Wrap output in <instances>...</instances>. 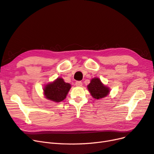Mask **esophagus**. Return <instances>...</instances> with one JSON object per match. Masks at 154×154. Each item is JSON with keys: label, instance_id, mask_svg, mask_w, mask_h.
Wrapping results in <instances>:
<instances>
[{"label": "esophagus", "instance_id": "obj_1", "mask_svg": "<svg viewBox=\"0 0 154 154\" xmlns=\"http://www.w3.org/2000/svg\"><path fill=\"white\" fill-rule=\"evenodd\" d=\"M75 84H76V85L78 86V87H81V86H82L83 83H82V82L81 81H77V82H76Z\"/></svg>", "mask_w": 154, "mask_h": 154}]
</instances>
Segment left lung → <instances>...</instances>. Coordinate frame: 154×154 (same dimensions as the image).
I'll return each instance as SVG.
<instances>
[{
    "instance_id": "obj_1",
    "label": "left lung",
    "mask_w": 154,
    "mask_h": 154,
    "mask_svg": "<svg viewBox=\"0 0 154 154\" xmlns=\"http://www.w3.org/2000/svg\"><path fill=\"white\" fill-rule=\"evenodd\" d=\"M92 96L95 99H101L106 96L109 93V88L104 86L99 78H93L87 86Z\"/></svg>"
}]
</instances>
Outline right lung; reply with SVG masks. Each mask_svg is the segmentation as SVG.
<instances>
[{"mask_svg": "<svg viewBox=\"0 0 154 154\" xmlns=\"http://www.w3.org/2000/svg\"><path fill=\"white\" fill-rule=\"evenodd\" d=\"M70 88L71 85L65 82L62 78H59L45 87L44 88V95L48 100L54 102H60L66 98Z\"/></svg>", "mask_w": 154, "mask_h": 154, "instance_id": "1", "label": "right lung"}]
</instances>
